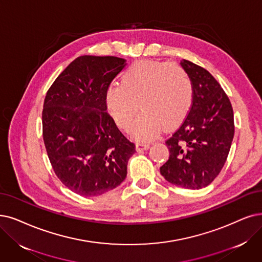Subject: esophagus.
<instances>
[{"mask_svg": "<svg viewBox=\"0 0 262 262\" xmlns=\"http://www.w3.org/2000/svg\"><path fill=\"white\" fill-rule=\"evenodd\" d=\"M138 149L139 150H145V149H147L149 146H150V144L149 143H146V142H140V143H138Z\"/></svg>", "mask_w": 262, "mask_h": 262, "instance_id": "1", "label": "esophagus"}]
</instances>
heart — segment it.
Returning a JSON list of instances; mask_svg holds the SVG:
<instances>
[{
    "instance_id": "1",
    "label": "heart",
    "mask_w": 262,
    "mask_h": 262,
    "mask_svg": "<svg viewBox=\"0 0 262 262\" xmlns=\"http://www.w3.org/2000/svg\"><path fill=\"white\" fill-rule=\"evenodd\" d=\"M193 95L190 76L180 66L143 60L135 62L121 76V85L112 83L105 91V104L120 128L148 141L167 127L180 122L189 111Z\"/></svg>"
}]
</instances>
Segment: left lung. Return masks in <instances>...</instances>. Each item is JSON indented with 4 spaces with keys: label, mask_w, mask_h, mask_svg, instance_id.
<instances>
[{
    "label": "left lung",
    "mask_w": 262,
    "mask_h": 262,
    "mask_svg": "<svg viewBox=\"0 0 262 262\" xmlns=\"http://www.w3.org/2000/svg\"><path fill=\"white\" fill-rule=\"evenodd\" d=\"M181 64L192 81V104L165 141L170 157L160 173L173 185L201 189L216 179L227 160L234 135L233 110L210 72L188 60Z\"/></svg>",
    "instance_id": "8db88e82"
}]
</instances>
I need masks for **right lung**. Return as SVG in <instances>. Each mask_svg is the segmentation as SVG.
Wrapping results in <instances>:
<instances>
[{"mask_svg": "<svg viewBox=\"0 0 262 262\" xmlns=\"http://www.w3.org/2000/svg\"><path fill=\"white\" fill-rule=\"evenodd\" d=\"M124 66L122 58L81 56L47 91L41 120L48 158L77 194L100 195L119 186L137 151L106 112L105 91Z\"/></svg>", "mask_w": 262, "mask_h": 262, "instance_id": "1", "label": "right lung"}]
</instances>
